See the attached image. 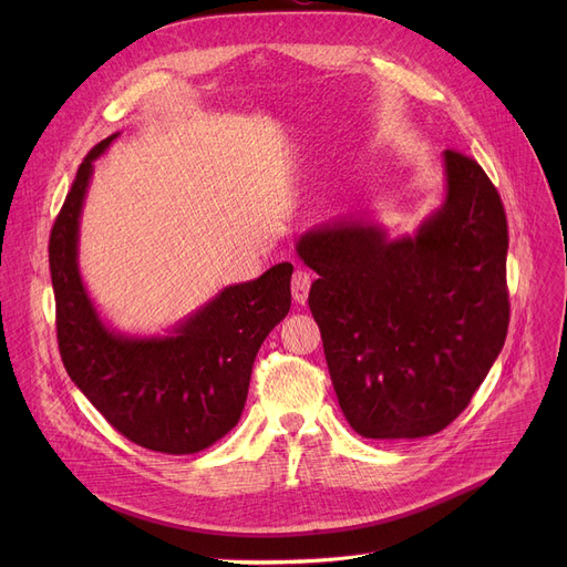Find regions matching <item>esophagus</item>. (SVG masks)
<instances>
[{
  "instance_id": "obj_1",
  "label": "esophagus",
  "mask_w": 567,
  "mask_h": 567,
  "mask_svg": "<svg viewBox=\"0 0 567 567\" xmlns=\"http://www.w3.org/2000/svg\"><path fill=\"white\" fill-rule=\"evenodd\" d=\"M312 285V276L308 271H296L291 278V296L296 303H306L308 301V291Z\"/></svg>"
}]
</instances>
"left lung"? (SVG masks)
I'll list each match as a JSON object with an SVG mask.
<instances>
[{
	"label": "left lung",
	"instance_id": "8db88e82",
	"mask_svg": "<svg viewBox=\"0 0 567 567\" xmlns=\"http://www.w3.org/2000/svg\"><path fill=\"white\" fill-rule=\"evenodd\" d=\"M445 199L413 236L338 220L296 252L319 276L308 303L349 425L419 439L468 406L511 321L508 223L485 169L445 148Z\"/></svg>",
	"mask_w": 567,
	"mask_h": 567
}]
</instances>
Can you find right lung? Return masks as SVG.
<instances>
[{"mask_svg":"<svg viewBox=\"0 0 567 567\" xmlns=\"http://www.w3.org/2000/svg\"><path fill=\"white\" fill-rule=\"evenodd\" d=\"M116 135L84 156L52 225L59 353L73 383L118 434L148 451L190 455L241 419L255 355L289 312L293 266L282 261L257 280L225 287L169 336L110 331L80 278L78 234L94 161Z\"/></svg>","mask_w":567,"mask_h":567,"instance_id":"right-lung-1","label":"right lung"}]
</instances>
